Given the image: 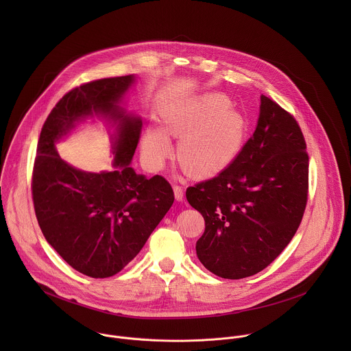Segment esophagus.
<instances>
[{
	"mask_svg": "<svg viewBox=\"0 0 351 351\" xmlns=\"http://www.w3.org/2000/svg\"><path fill=\"white\" fill-rule=\"evenodd\" d=\"M173 191H174V196H176V200L182 201L184 200V188L180 186V185H173Z\"/></svg>",
	"mask_w": 351,
	"mask_h": 351,
	"instance_id": "esophagus-1",
	"label": "esophagus"
}]
</instances>
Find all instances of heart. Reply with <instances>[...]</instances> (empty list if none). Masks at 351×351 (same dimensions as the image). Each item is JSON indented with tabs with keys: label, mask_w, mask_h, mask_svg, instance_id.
<instances>
[{
	"label": "heart",
	"mask_w": 351,
	"mask_h": 351,
	"mask_svg": "<svg viewBox=\"0 0 351 351\" xmlns=\"http://www.w3.org/2000/svg\"><path fill=\"white\" fill-rule=\"evenodd\" d=\"M230 106L226 96L208 95L174 105L165 113V129L181 139L177 158L189 173L209 177L228 167L237 158L245 136V119ZM165 133L155 127L145 135L143 155L152 167H160L171 152Z\"/></svg>",
	"instance_id": "obj_1"
}]
</instances>
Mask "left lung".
Masks as SVG:
<instances>
[{
  "mask_svg": "<svg viewBox=\"0 0 351 351\" xmlns=\"http://www.w3.org/2000/svg\"><path fill=\"white\" fill-rule=\"evenodd\" d=\"M256 128L216 177L189 186L205 220L196 243L213 274L239 280L269 266L295 237L308 200V152L296 119L261 96Z\"/></svg>",
  "mask_w": 351,
  "mask_h": 351,
  "instance_id": "obj_1",
  "label": "left lung"
}]
</instances>
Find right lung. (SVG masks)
Returning a JSON list of instances; mask_svg holds the SVG:
<instances>
[{"label":"right lung","instance_id":"obj_1","mask_svg":"<svg viewBox=\"0 0 351 351\" xmlns=\"http://www.w3.org/2000/svg\"><path fill=\"white\" fill-rule=\"evenodd\" d=\"M134 78H102L71 89L52 108L38 142L31 188L40 230L73 269L93 278L121 271L174 202L162 176L147 178L130 166L142 120L119 102ZM93 112L118 124L113 172H81L54 150L55 141Z\"/></svg>","mask_w":351,"mask_h":351}]
</instances>
